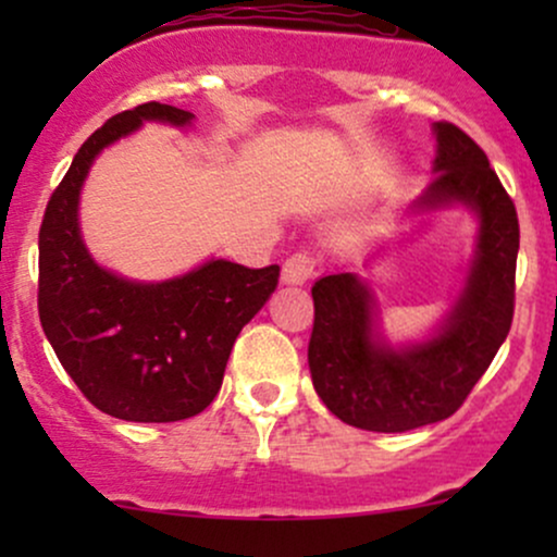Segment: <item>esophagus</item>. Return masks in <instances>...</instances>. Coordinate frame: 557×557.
<instances>
[{
	"label": "esophagus",
	"mask_w": 557,
	"mask_h": 557,
	"mask_svg": "<svg viewBox=\"0 0 557 557\" xmlns=\"http://www.w3.org/2000/svg\"><path fill=\"white\" fill-rule=\"evenodd\" d=\"M322 272V259H317L314 253L298 251L293 257L285 259L283 264V283L287 285H304L309 283L311 277Z\"/></svg>",
	"instance_id": "34e87169"
}]
</instances>
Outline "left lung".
<instances>
[{
  "label": "left lung",
  "instance_id": "8db88e82",
  "mask_svg": "<svg viewBox=\"0 0 557 557\" xmlns=\"http://www.w3.org/2000/svg\"><path fill=\"white\" fill-rule=\"evenodd\" d=\"M437 157L413 209L463 203L479 220L466 287L430 341L389 348L374 322V298L356 274L317 280L309 369L337 419L369 432H408L463 406L513 322L519 216L490 159L453 123H434Z\"/></svg>",
  "mask_w": 557,
  "mask_h": 557
}]
</instances>
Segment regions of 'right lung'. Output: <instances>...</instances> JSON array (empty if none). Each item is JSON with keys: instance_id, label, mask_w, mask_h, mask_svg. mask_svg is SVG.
<instances>
[{"instance_id": "1", "label": "right lung", "mask_w": 557, "mask_h": 557, "mask_svg": "<svg viewBox=\"0 0 557 557\" xmlns=\"http://www.w3.org/2000/svg\"><path fill=\"white\" fill-rule=\"evenodd\" d=\"M146 120L185 127L194 114L146 101L114 114L81 146L38 230V319L99 411L168 424L216 398L235 337L274 293L280 267L212 259L183 277L133 283L96 264L78 227L83 181L101 149Z\"/></svg>"}]
</instances>
